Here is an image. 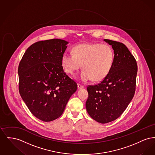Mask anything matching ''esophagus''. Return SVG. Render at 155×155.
Listing matches in <instances>:
<instances>
[{"instance_id": "obj_1", "label": "esophagus", "mask_w": 155, "mask_h": 155, "mask_svg": "<svg viewBox=\"0 0 155 155\" xmlns=\"http://www.w3.org/2000/svg\"><path fill=\"white\" fill-rule=\"evenodd\" d=\"M78 89H82L84 88V86L83 85H82L81 84H78Z\"/></svg>"}]
</instances>
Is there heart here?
Returning <instances> with one entry per match:
<instances>
[{"mask_svg": "<svg viewBox=\"0 0 155 155\" xmlns=\"http://www.w3.org/2000/svg\"><path fill=\"white\" fill-rule=\"evenodd\" d=\"M72 52L73 54L64 53L61 57V66L67 74H74L80 68L81 64L84 69L80 74L82 81H103L110 74L114 54L109 45L81 44L74 46Z\"/></svg>", "mask_w": 155, "mask_h": 155, "instance_id": "heart-1", "label": "heart"}]
</instances>
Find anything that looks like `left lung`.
<instances>
[{
    "label": "left lung",
    "instance_id": "8db88e82",
    "mask_svg": "<svg viewBox=\"0 0 155 155\" xmlns=\"http://www.w3.org/2000/svg\"><path fill=\"white\" fill-rule=\"evenodd\" d=\"M114 50V63L109 75L101 83L87 87L86 109L97 122L115 120L124 111L135 92L138 67L136 60L125 45L104 39Z\"/></svg>",
    "mask_w": 155,
    "mask_h": 155
}]
</instances>
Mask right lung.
<instances>
[{
  "label": "right lung",
  "mask_w": 155,
  "mask_h": 155,
  "mask_svg": "<svg viewBox=\"0 0 155 155\" xmlns=\"http://www.w3.org/2000/svg\"><path fill=\"white\" fill-rule=\"evenodd\" d=\"M67 44L59 39L37 42L26 50L18 66L20 94L31 113L43 121L59 118L77 89L61 66Z\"/></svg>",
  "instance_id": "1"
}]
</instances>
